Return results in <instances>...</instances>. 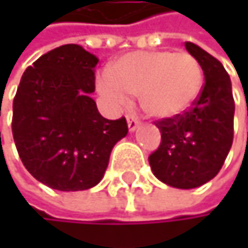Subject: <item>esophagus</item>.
Masks as SVG:
<instances>
[{
    "instance_id": "obj_1",
    "label": "esophagus",
    "mask_w": 248,
    "mask_h": 248,
    "mask_svg": "<svg viewBox=\"0 0 248 248\" xmlns=\"http://www.w3.org/2000/svg\"><path fill=\"white\" fill-rule=\"evenodd\" d=\"M139 126V119L135 115H127V127L130 132H133Z\"/></svg>"
}]
</instances>
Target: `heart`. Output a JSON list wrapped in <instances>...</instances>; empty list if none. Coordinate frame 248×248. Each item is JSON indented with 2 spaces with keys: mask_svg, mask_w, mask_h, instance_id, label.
I'll use <instances>...</instances> for the list:
<instances>
[{
  "mask_svg": "<svg viewBox=\"0 0 248 248\" xmlns=\"http://www.w3.org/2000/svg\"><path fill=\"white\" fill-rule=\"evenodd\" d=\"M204 75L188 53L135 51L115 60L99 78L100 92L116 103L139 96L143 110L155 119H173L189 110L202 92Z\"/></svg>",
  "mask_w": 248,
  "mask_h": 248,
  "instance_id": "1",
  "label": "heart"
}]
</instances>
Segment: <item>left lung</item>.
Returning <instances> with one entry per match:
<instances>
[{"label":"left lung","instance_id":"left-lung-1","mask_svg":"<svg viewBox=\"0 0 248 248\" xmlns=\"http://www.w3.org/2000/svg\"><path fill=\"white\" fill-rule=\"evenodd\" d=\"M185 48L202 67L205 83L184 115L156 121L161 145L149 155L154 175L164 184L191 189L220 172L234 136V99L224 66L205 50L186 41Z\"/></svg>","mask_w":248,"mask_h":248}]
</instances>
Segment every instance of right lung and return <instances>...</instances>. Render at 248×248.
<instances>
[{
  "label": "right lung",
  "instance_id": "right-lung-1",
  "mask_svg": "<svg viewBox=\"0 0 248 248\" xmlns=\"http://www.w3.org/2000/svg\"><path fill=\"white\" fill-rule=\"evenodd\" d=\"M97 57L77 44L60 46L28 66L13 103L18 155L37 181L59 191L100 182L126 119L103 118L90 97Z\"/></svg>",
  "mask_w": 248,
  "mask_h": 248
}]
</instances>
